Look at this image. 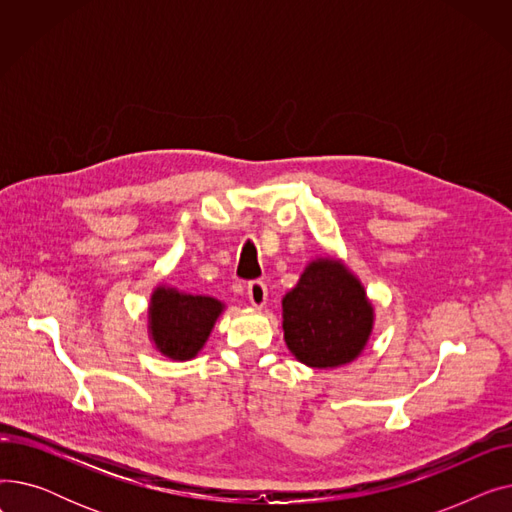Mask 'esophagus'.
<instances>
[{
    "instance_id": "1",
    "label": "esophagus",
    "mask_w": 512,
    "mask_h": 512,
    "mask_svg": "<svg viewBox=\"0 0 512 512\" xmlns=\"http://www.w3.org/2000/svg\"><path fill=\"white\" fill-rule=\"evenodd\" d=\"M247 297H249V303L255 309H261L267 303V288H265V284L259 282V280L251 282L249 288H247Z\"/></svg>"
}]
</instances>
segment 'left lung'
I'll return each instance as SVG.
<instances>
[{
    "mask_svg": "<svg viewBox=\"0 0 512 512\" xmlns=\"http://www.w3.org/2000/svg\"><path fill=\"white\" fill-rule=\"evenodd\" d=\"M373 324L375 309L363 282L338 257L311 259L282 297L284 342L294 359L313 369L359 359Z\"/></svg>",
    "mask_w": 512,
    "mask_h": 512,
    "instance_id": "8db88e82",
    "label": "left lung"
}]
</instances>
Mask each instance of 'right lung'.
<instances>
[{
  "mask_svg": "<svg viewBox=\"0 0 512 512\" xmlns=\"http://www.w3.org/2000/svg\"><path fill=\"white\" fill-rule=\"evenodd\" d=\"M226 305L161 282L147 307V334L155 351L170 361H191L201 351Z\"/></svg>",
  "mask_w": 512,
  "mask_h": 512,
  "instance_id": "obj_1",
  "label": "right lung"
}]
</instances>
